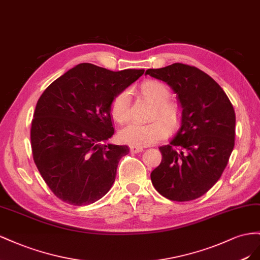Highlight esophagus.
I'll list each match as a JSON object with an SVG mask.
<instances>
[{"label":"esophagus","instance_id":"esophagus-1","mask_svg":"<svg viewBox=\"0 0 260 260\" xmlns=\"http://www.w3.org/2000/svg\"><path fill=\"white\" fill-rule=\"evenodd\" d=\"M144 151V148L142 147H136V146H131V152L133 153H139Z\"/></svg>","mask_w":260,"mask_h":260}]
</instances>
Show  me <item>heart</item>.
<instances>
[{
    "instance_id": "obj_1",
    "label": "heart",
    "mask_w": 260,
    "mask_h": 260,
    "mask_svg": "<svg viewBox=\"0 0 260 260\" xmlns=\"http://www.w3.org/2000/svg\"><path fill=\"white\" fill-rule=\"evenodd\" d=\"M142 91L147 98H149L154 105H157L154 117L162 118L170 127H175L179 124L181 120V109L175 103L169 101L171 92L167 85L157 80H148L142 86ZM129 107V91L123 90L117 93L111 102V116L117 123L127 122L131 116ZM164 122L158 120L150 124L131 123L120 131L118 137L123 143L131 146H150L168 136L169 127L166 125L167 123L166 124V122Z\"/></svg>"
}]
</instances>
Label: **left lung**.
Wrapping results in <instances>:
<instances>
[{"mask_svg": "<svg viewBox=\"0 0 260 260\" xmlns=\"http://www.w3.org/2000/svg\"><path fill=\"white\" fill-rule=\"evenodd\" d=\"M146 74L173 89L182 107L181 127L170 145L161 146L162 161L150 174L158 192L188 202L218 182L234 148L235 112L216 81L195 66L174 63Z\"/></svg>", "mask_w": 260, "mask_h": 260, "instance_id": "1", "label": "left lung"}]
</instances>
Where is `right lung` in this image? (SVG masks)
I'll list each match as a JSON object with an SVG mask.
<instances>
[{
  "label": "right lung",
  "instance_id": "1",
  "mask_svg": "<svg viewBox=\"0 0 260 260\" xmlns=\"http://www.w3.org/2000/svg\"><path fill=\"white\" fill-rule=\"evenodd\" d=\"M144 72L81 63L43 91L31 122V149L42 179L57 198L86 206L112 187L118 162L129 149L102 144L114 134L110 106Z\"/></svg>",
  "mask_w": 260,
  "mask_h": 260
}]
</instances>
